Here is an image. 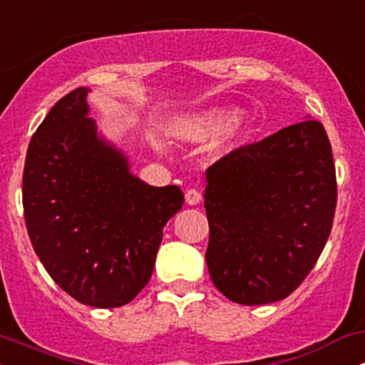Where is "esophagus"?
<instances>
[{
    "label": "esophagus",
    "mask_w": 365,
    "mask_h": 365,
    "mask_svg": "<svg viewBox=\"0 0 365 365\" xmlns=\"http://www.w3.org/2000/svg\"><path fill=\"white\" fill-rule=\"evenodd\" d=\"M185 200L188 206H195V204H199L202 200V194L199 190H195V188H188L185 192Z\"/></svg>",
    "instance_id": "34e87169"
}]
</instances>
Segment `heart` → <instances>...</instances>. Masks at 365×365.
<instances>
[{"label": "heart", "instance_id": "1", "mask_svg": "<svg viewBox=\"0 0 365 365\" xmlns=\"http://www.w3.org/2000/svg\"><path fill=\"white\" fill-rule=\"evenodd\" d=\"M247 132V118L244 113L225 110V108H215L190 118L180 121L173 128V133L180 139L190 142H206L212 137L223 133L225 144L233 145Z\"/></svg>", "mask_w": 365, "mask_h": 365}]
</instances>
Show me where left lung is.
<instances>
[{"mask_svg": "<svg viewBox=\"0 0 365 365\" xmlns=\"http://www.w3.org/2000/svg\"><path fill=\"white\" fill-rule=\"evenodd\" d=\"M206 262L226 299L262 305L287 299L311 273L336 207L326 130L307 120L221 158L206 171Z\"/></svg>", "mask_w": 365, "mask_h": 365, "instance_id": "1", "label": "left lung"}]
</instances>
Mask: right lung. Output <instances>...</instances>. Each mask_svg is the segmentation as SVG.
Segmentation results:
<instances>
[{"label": "right lung", "mask_w": 365, "mask_h": 365, "mask_svg": "<svg viewBox=\"0 0 365 365\" xmlns=\"http://www.w3.org/2000/svg\"><path fill=\"white\" fill-rule=\"evenodd\" d=\"M89 87L61 98L32 135L24 216L37 257L81 304H128L153 274L163 228L182 209L177 185L153 187L89 118Z\"/></svg>", "instance_id": "1"}]
</instances>
